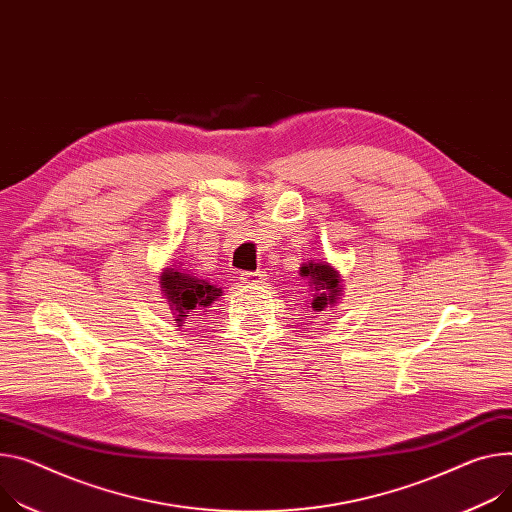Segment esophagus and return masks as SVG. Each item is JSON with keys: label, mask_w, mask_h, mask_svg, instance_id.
I'll list each match as a JSON object with an SVG mask.
<instances>
[{"label": "esophagus", "mask_w": 512, "mask_h": 512, "mask_svg": "<svg viewBox=\"0 0 512 512\" xmlns=\"http://www.w3.org/2000/svg\"><path fill=\"white\" fill-rule=\"evenodd\" d=\"M240 279L246 285H262L266 281V274L264 272H246V274H242Z\"/></svg>", "instance_id": "34e87169"}]
</instances>
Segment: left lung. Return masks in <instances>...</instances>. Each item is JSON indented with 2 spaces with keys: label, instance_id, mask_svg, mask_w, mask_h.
Here are the masks:
<instances>
[{
  "label": "left lung",
  "instance_id": "left-lung-1",
  "mask_svg": "<svg viewBox=\"0 0 512 512\" xmlns=\"http://www.w3.org/2000/svg\"><path fill=\"white\" fill-rule=\"evenodd\" d=\"M301 277L309 283L311 289V307L313 311H324L334 307L342 295V277L340 272L328 260H309L299 268Z\"/></svg>",
  "mask_w": 512,
  "mask_h": 512
}]
</instances>
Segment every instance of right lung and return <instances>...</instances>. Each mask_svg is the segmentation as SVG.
Here are the masks:
<instances>
[{"instance_id": "obj_1", "label": "right lung", "mask_w": 512, "mask_h": 512, "mask_svg": "<svg viewBox=\"0 0 512 512\" xmlns=\"http://www.w3.org/2000/svg\"><path fill=\"white\" fill-rule=\"evenodd\" d=\"M160 287L164 297L170 303L172 316L176 318V324H186L188 313L196 316L201 309L205 311L211 303H215L223 291L221 287L213 285L207 279L196 277L188 268H182L180 262L170 264L160 274Z\"/></svg>"}]
</instances>
